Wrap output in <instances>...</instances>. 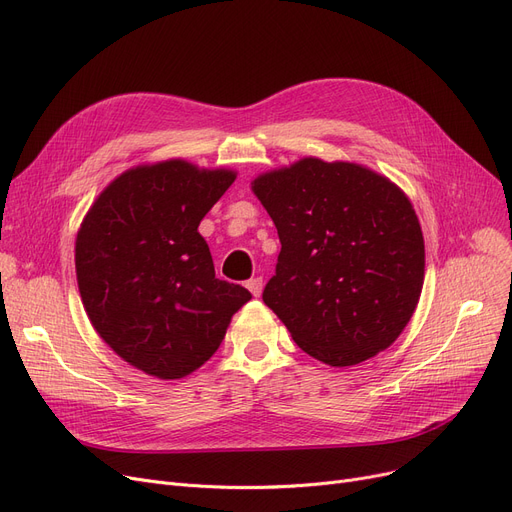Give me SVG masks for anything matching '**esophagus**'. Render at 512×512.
<instances>
[{
    "label": "esophagus",
    "mask_w": 512,
    "mask_h": 512,
    "mask_svg": "<svg viewBox=\"0 0 512 512\" xmlns=\"http://www.w3.org/2000/svg\"><path fill=\"white\" fill-rule=\"evenodd\" d=\"M247 288H249V292L253 294V297H259L261 290H263V278H251L247 282Z\"/></svg>",
    "instance_id": "34e87169"
}]
</instances>
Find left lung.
<instances>
[{"instance_id": "obj_1", "label": "left lung", "mask_w": 512, "mask_h": 512, "mask_svg": "<svg viewBox=\"0 0 512 512\" xmlns=\"http://www.w3.org/2000/svg\"><path fill=\"white\" fill-rule=\"evenodd\" d=\"M282 251L263 303L309 357L359 365L411 321L425 278L423 232L411 199L388 176L301 157L251 180Z\"/></svg>"}]
</instances>
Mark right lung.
Wrapping results in <instances>:
<instances>
[{"mask_svg": "<svg viewBox=\"0 0 512 512\" xmlns=\"http://www.w3.org/2000/svg\"><path fill=\"white\" fill-rule=\"evenodd\" d=\"M180 157L134 166L97 195L76 232L80 301L101 340L157 380L218 351L251 292L215 278L199 224L236 180Z\"/></svg>", "mask_w": 512, "mask_h": 512, "instance_id": "add662e5", "label": "right lung"}]
</instances>
